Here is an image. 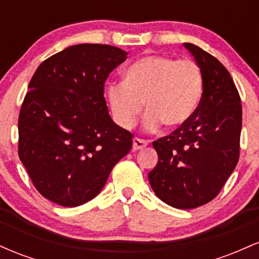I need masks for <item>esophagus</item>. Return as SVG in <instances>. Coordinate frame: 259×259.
I'll return each mask as SVG.
<instances>
[{"label": "esophagus", "mask_w": 259, "mask_h": 259, "mask_svg": "<svg viewBox=\"0 0 259 259\" xmlns=\"http://www.w3.org/2000/svg\"><path fill=\"white\" fill-rule=\"evenodd\" d=\"M146 146H147V141H145V140L138 139V138L133 140V151L142 150V148H145Z\"/></svg>", "instance_id": "1"}]
</instances>
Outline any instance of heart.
<instances>
[{"mask_svg":"<svg viewBox=\"0 0 259 259\" xmlns=\"http://www.w3.org/2000/svg\"><path fill=\"white\" fill-rule=\"evenodd\" d=\"M203 88L202 70L194 61L151 55L133 62L123 81L109 84L106 95L113 120L126 130L136 125L145 103L144 129L153 133L162 124L177 129L191 119Z\"/></svg>","mask_w":259,"mask_h":259,"instance_id":"b5f03b06","label":"heart"}]
</instances>
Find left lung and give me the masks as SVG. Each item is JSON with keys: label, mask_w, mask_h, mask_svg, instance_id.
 Listing matches in <instances>:
<instances>
[{"label": "left lung", "mask_w": 259, "mask_h": 259, "mask_svg": "<svg viewBox=\"0 0 259 259\" xmlns=\"http://www.w3.org/2000/svg\"><path fill=\"white\" fill-rule=\"evenodd\" d=\"M184 46L202 70L203 96L191 119L153 141L158 163L148 180L163 202L191 209L212 201L239 162L242 107L227 68L196 45Z\"/></svg>", "instance_id": "8db88e82"}]
</instances>
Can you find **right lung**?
Wrapping results in <instances>:
<instances>
[{
    "label": "right lung",
    "mask_w": 259,
    "mask_h": 259,
    "mask_svg": "<svg viewBox=\"0 0 259 259\" xmlns=\"http://www.w3.org/2000/svg\"><path fill=\"white\" fill-rule=\"evenodd\" d=\"M127 53L80 44L44 61L20 108L19 158L44 197L64 207L92 200L129 153L133 134L112 120L103 88Z\"/></svg>",
    "instance_id": "add662e5"
}]
</instances>
